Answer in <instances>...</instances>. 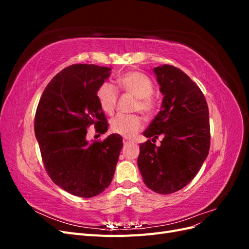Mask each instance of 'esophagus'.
Returning <instances> with one entry per match:
<instances>
[{
  "label": "esophagus",
  "mask_w": 249,
  "mask_h": 249,
  "mask_svg": "<svg viewBox=\"0 0 249 249\" xmlns=\"http://www.w3.org/2000/svg\"><path fill=\"white\" fill-rule=\"evenodd\" d=\"M123 142H124V145H126V144H130V143H132L133 141H132V140H130V139H127V138H124Z\"/></svg>",
  "instance_id": "34e87169"
}]
</instances>
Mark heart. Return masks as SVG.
Returning <instances> with one entry per match:
<instances>
[{
	"label": "heart",
	"mask_w": 249,
	"mask_h": 249,
	"mask_svg": "<svg viewBox=\"0 0 249 249\" xmlns=\"http://www.w3.org/2000/svg\"><path fill=\"white\" fill-rule=\"evenodd\" d=\"M118 86L124 92L136 97L134 110L140 111L143 115L150 116L155 112L156 104L152 97L154 84L146 74L140 71H127L118 78ZM96 97L101 109L112 114L117 101V91L114 85L105 82L96 91ZM142 127V119L138 115H117L111 120V130L125 138H132Z\"/></svg>",
	"instance_id": "1"
}]
</instances>
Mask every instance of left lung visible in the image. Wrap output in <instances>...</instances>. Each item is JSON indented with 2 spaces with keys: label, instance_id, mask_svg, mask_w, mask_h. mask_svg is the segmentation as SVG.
I'll use <instances>...</instances> for the list:
<instances>
[{
  "label": "left lung",
  "instance_id": "8db88e82",
  "mask_svg": "<svg viewBox=\"0 0 249 249\" xmlns=\"http://www.w3.org/2000/svg\"><path fill=\"white\" fill-rule=\"evenodd\" d=\"M154 72L164 97L143 135L154 141L162 134L163 140L160 147L149 139L141 143L137 162L149 189L170 194L189 184L207 159L209 109L199 87L178 67L164 64Z\"/></svg>",
  "mask_w": 249,
  "mask_h": 249
}]
</instances>
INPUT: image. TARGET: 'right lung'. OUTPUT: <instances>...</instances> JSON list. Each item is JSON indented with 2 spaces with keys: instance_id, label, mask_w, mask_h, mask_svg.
<instances>
[{
  "instance_id": "1",
  "label": "right lung",
  "mask_w": 249,
  "mask_h": 249,
  "mask_svg": "<svg viewBox=\"0 0 249 249\" xmlns=\"http://www.w3.org/2000/svg\"><path fill=\"white\" fill-rule=\"evenodd\" d=\"M110 67L73 64L52 79L40 97L34 131L48 175L57 186L79 197H93L110 185L123 138L111 134L88 141L87 127L105 134L108 123L96 91Z\"/></svg>"
}]
</instances>
